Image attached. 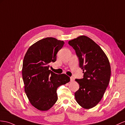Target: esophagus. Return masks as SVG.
<instances>
[{
  "label": "esophagus",
  "instance_id": "1",
  "mask_svg": "<svg viewBox=\"0 0 125 125\" xmlns=\"http://www.w3.org/2000/svg\"><path fill=\"white\" fill-rule=\"evenodd\" d=\"M70 81H71V82L74 81V77H73V76H72V77L70 78Z\"/></svg>",
  "mask_w": 125,
  "mask_h": 125
}]
</instances>
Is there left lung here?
<instances>
[{"mask_svg": "<svg viewBox=\"0 0 125 125\" xmlns=\"http://www.w3.org/2000/svg\"><path fill=\"white\" fill-rule=\"evenodd\" d=\"M75 51L83 70V78L75 79L80 85L75 98L83 108L95 107L103 97L111 75V67L106 54L89 37L81 35L69 41Z\"/></svg>", "mask_w": 125, "mask_h": 125, "instance_id": "obj_1", "label": "left lung"}]
</instances>
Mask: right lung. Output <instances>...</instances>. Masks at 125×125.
Listing matches in <instances>:
<instances>
[{
	"instance_id": "right-lung-1",
	"label": "right lung",
	"mask_w": 125,
	"mask_h": 125,
	"mask_svg": "<svg viewBox=\"0 0 125 125\" xmlns=\"http://www.w3.org/2000/svg\"><path fill=\"white\" fill-rule=\"evenodd\" d=\"M64 42L46 37L36 42L24 56L22 76L24 90L31 104L40 111H47L57 100V88L70 81L65 74H56L49 70L56 61V54Z\"/></svg>"
}]
</instances>
